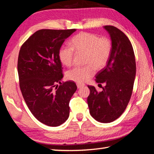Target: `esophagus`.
I'll return each mask as SVG.
<instances>
[{
    "instance_id": "1",
    "label": "esophagus",
    "mask_w": 154,
    "mask_h": 154,
    "mask_svg": "<svg viewBox=\"0 0 154 154\" xmlns=\"http://www.w3.org/2000/svg\"><path fill=\"white\" fill-rule=\"evenodd\" d=\"M85 85V84H83V83H77V88H81L83 87Z\"/></svg>"
}]
</instances>
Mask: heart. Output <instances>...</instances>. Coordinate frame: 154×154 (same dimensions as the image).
<instances>
[{"mask_svg":"<svg viewBox=\"0 0 154 154\" xmlns=\"http://www.w3.org/2000/svg\"><path fill=\"white\" fill-rule=\"evenodd\" d=\"M71 48L62 47L59 51V58L62 64L71 66L75 52L85 54L84 64L86 66L76 67L67 71L66 77L72 82L82 83L90 79L96 71L105 68L112 52V42L106 36H99L94 33L82 32L72 38Z\"/></svg>","mask_w":154,"mask_h":154,"instance_id":"obj_1","label":"heart"}]
</instances>
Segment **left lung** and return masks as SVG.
Wrapping results in <instances>:
<instances>
[{"mask_svg":"<svg viewBox=\"0 0 154 154\" xmlns=\"http://www.w3.org/2000/svg\"><path fill=\"white\" fill-rule=\"evenodd\" d=\"M104 28L111 36L112 52L106 66L96 75L95 81L105 84L99 92L88 85L90 113L101 123H110L118 119L127 107L133 90L136 62L133 48L125 34L113 26Z\"/></svg>","mask_w":154,"mask_h":154,"instance_id":"8db88e82","label":"left lung"}]
</instances>
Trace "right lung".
<instances>
[{
  "label": "right lung",
  "instance_id": "obj_1",
  "mask_svg": "<svg viewBox=\"0 0 154 154\" xmlns=\"http://www.w3.org/2000/svg\"><path fill=\"white\" fill-rule=\"evenodd\" d=\"M75 30H37L19 52L17 72L23 98L35 118L47 126H58L69 118V102L77 85L71 81L60 82L63 68L59 51Z\"/></svg>",
  "mask_w": 154,
  "mask_h": 154
}]
</instances>
